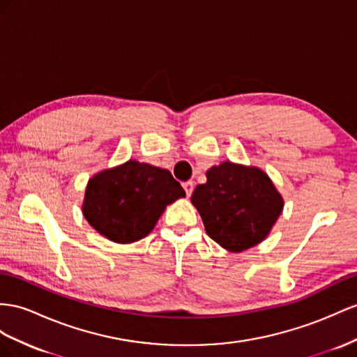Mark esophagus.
Masks as SVG:
<instances>
[{
  "label": "esophagus",
  "mask_w": 357,
  "mask_h": 357,
  "mask_svg": "<svg viewBox=\"0 0 357 357\" xmlns=\"http://www.w3.org/2000/svg\"><path fill=\"white\" fill-rule=\"evenodd\" d=\"M182 187H184L187 196L190 197V196H191V193H193V188H195L193 181H187V182H184V185H182Z\"/></svg>",
  "instance_id": "esophagus-1"
}]
</instances>
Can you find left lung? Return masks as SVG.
Here are the masks:
<instances>
[{
    "instance_id": "obj_1",
    "label": "left lung",
    "mask_w": 357,
    "mask_h": 357,
    "mask_svg": "<svg viewBox=\"0 0 357 357\" xmlns=\"http://www.w3.org/2000/svg\"><path fill=\"white\" fill-rule=\"evenodd\" d=\"M205 231L229 252H243L270 234L283 199L266 172L229 161L206 172V182L191 195Z\"/></svg>"
}]
</instances>
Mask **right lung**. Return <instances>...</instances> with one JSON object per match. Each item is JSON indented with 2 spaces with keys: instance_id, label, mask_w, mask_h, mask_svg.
<instances>
[{
  "instance_id": "add662e5",
  "label": "right lung",
  "mask_w": 357,
  "mask_h": 357,
  "mask_svg": "<svg viewBox=\"0 0 357 357\" xmlns=\"http://www.w3.org/2000/svg\"><path fill=\"white\" fill-rule=\"evenodd\" d=\"M184 196L169 170L130 160L89 181L83 214L105 238L128 244L144 238L166 206Z\"/></svg>"
}]
</instances>
